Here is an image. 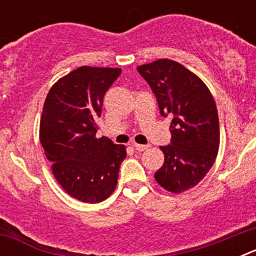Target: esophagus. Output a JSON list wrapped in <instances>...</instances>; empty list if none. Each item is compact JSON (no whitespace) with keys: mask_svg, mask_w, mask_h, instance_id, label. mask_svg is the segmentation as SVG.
<instances>
[{"mask_svg":"<svg viewBox=\"0 0 256 256\" xmlns=\"http://www.w3.org/2000/svg\"><path fill=\"white\" fill-rule=\"evenodd\" d=\"M134 148L137 151H144L146 148H148V144H134Z\"/></svg>","mask_w":256,"mask_h":256,"instance_id":"esophagus-1","label":"esophagus"}]
</instances>
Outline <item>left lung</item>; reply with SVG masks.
I'll list each match as a JSON object with an SVG mask.
<instances>
[{"label":"left lung","instance_id":"obj_1","mask_svg":"<svg viewBox=\"0 0 256 256\" xmlns=\"http://www.w3.org/2000/svg\"><path fill=\"white\" fill-rule=\"evenodd\" d=\"M158 101L160 114L172 118L170 144L162 146L164 164L155 173L162 188L178 194L196 186L216 162L219 119L216 101L204 82L168 58L137 68Z\"/></svg>","mask_w":256,"mask_h":256}]
</instances>
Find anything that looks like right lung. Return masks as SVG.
Segmentation results:
<instances>
[{
  "instance_id": "1",
  "label": "right lung",
  "mask_w": 256,
  "mask_h": 256,
  "mask_svg": "<svg viewBox=\"0 0 256 256\" xmlns=\"http://www.w3.org/2000/svg\"><path fill=\"white\" fill-rule=\"evenodd\" d=\"M118 68L80 66L58 79L44 101L40 141L52 173L66 194L88 204L108 198L126 159L124 144L97 138L104 96Z\"/></svg>"
}]
</instances>
